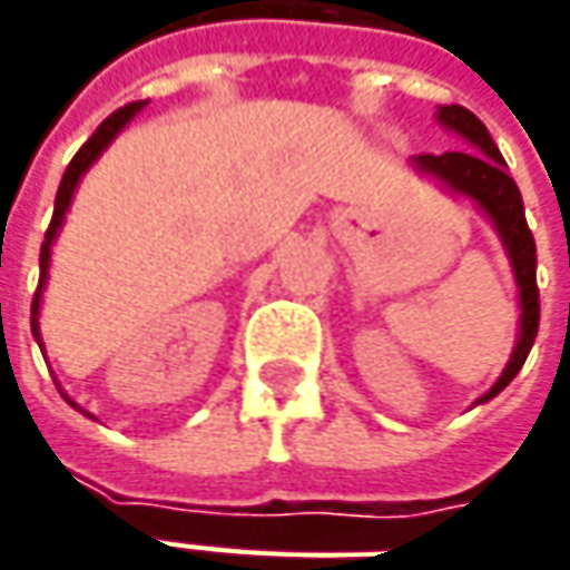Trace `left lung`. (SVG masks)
Returning <instances> with one entry per match:
<instances>
[{"instance_id": "obj_1", "label": "left lung", "mask_w": 570, "mask_h": 570, "mask_svg": "<svg viewBox=\"0 0 570 570\" xmlns=\"http://www.w3.org/2000/svg\"><path fill=\"white\" fill-rule=\"evenodd\" d=\"M438 120L444 122L448 129L460 132L472 148H460V151H444V155H415L412 165L419 167L422 174L438 177L444 187L453 193H463L479 203V208L494 222V228L501 234L511 266H514L517 288H520V340H517L514 355L504 367V374L498 377L492 390L479 400L489 403L492 396H498L508 383L514 381L517 371L523 367L533 342L539 333V288H537V240L533 230L527 228V215H523V199L520 189L511 180V174L504 170V158L498 151V145L492 142L485 122L479 120L472 110L460 107V104H448L438 107Z\"/></svg>"}]
</instances>
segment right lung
<instances>
[{
    "label": "right lung",
    "mask_w": 570,
    "mask_h": 570,
    "mask_svg": "<svg viewBox=\"0 0 570 570\" xmlns=\"http://www.w3.org/2000/svg\"><path fill=\"white\" fill-rule=\"evenodd\" d=\"M142 110V100H132V104H126L120 110H114L107 120L100 122L98 132L88 139V142L81 145L76 151V158L69 161L66 167V174H62V184L56 189V206H53V222H50V228H47V240H43V247H40V285H37V295H33V304H31V330L33 336H37V307H40V292H43V282H47V269H50V244H53L56 230L62 225V215H66V208L72 203V193H76L78 180H81V174L88 170V167L98 161V155L107 148V145L114 142V136L120 132L126 122L132 120L136 114ZM76 405V403H72Z\"/></svg>",
    "instance_id": "add662e5"
}]
</instances>
